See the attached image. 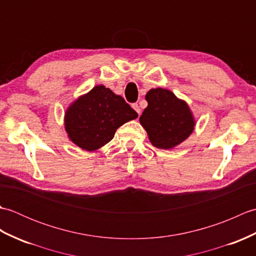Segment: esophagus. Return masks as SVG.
Listing matches in <instances>:
<instances>
[{"instance_id":"34e87169","label":"esophagus","mask_w":256,"mask_h":256,"mask_svg":"<svg viewBox=\"0 0 256 256\" xmlns=\"http://www.w3.org/2000/svg\"><path fill=\"white\" fill-rule=\"evenodd\" d=\"M132 108H133L134 110L136 111L138 114H140V106H138V103H133V104H132Z\"/></svg>"}]
</instances>
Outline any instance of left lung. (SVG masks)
Returning a JSON list of instances; mask_svg holds the SVG:
<instances>
[{"label": "left lung", "instance_id": "left-lung-1", "mask_svg": "<svg viewBox=\"0 0 256 256\" xmlns=\"http://www.w3.org/2000/svg\"><path fill=\"white\" fill-rule=\"evenodd\" d=\"M145 99L148 106L140 116V123L155 148H175L194 132L196 121L192 110L170 90L150 89Z\"/></svg>", "mask_w": 256, "mask_h": 256}]
</instances>
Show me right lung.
Returning <instances> with one entry per match:
<instances>
[{
    "label": "right lung",
    "mask_w": 256,
    "mask_h": 256,
    "mask_svg": "<svg viewBox=\"0 0 256 256\" xmlns=\"http://www.w3.org/2000/svg\"><path fill=\"white\" fill-rule=\"evenodd\" d=\"M138 116L121 96L100 84L68 106L64 130L74 144L94 152L110 142L121 125Z\"/></svg>",
    "instance_id": "obj_1"
}]
</instances>
